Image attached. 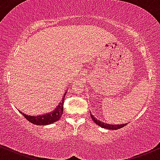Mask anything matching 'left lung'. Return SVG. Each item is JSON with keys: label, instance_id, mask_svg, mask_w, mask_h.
I'll return each mask as SVG.
<instances>
[{"label": "left lung", "instance_id": "1", "mask_svg": "<svg viewBox=\"0 0 160 160\" xmlns=\"http://www.w3.org/2000/svg\"><path fill=\"white\" fill-rule=\"evenodd\" d=\"M92 120L95 122V123L98 126H101L102 128H106V129H110V130H117L119 129V128H121L124 127L125 126H126L127 123H123V124H108L107 122H102V121L97 120V118H95L93 115L90 114Z\"/></svg>", "mask_w": 160, "mask_h": 160}]
</instances>
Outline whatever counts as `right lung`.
<instances>
[{
  "mask_svg": "<svg viewBox=\"0 0 160 160\" xmlns=\"http://www.w3.org/2000/svg\"><path fill=\"white\" fill-rule=\"evenodd\" d=\"M67 93V90L65 92L61 102L58 103V105L56 106V108L55 109H53V111L48 112V113H42L40 115H28L26 113H22V111H19L23 115V117L25 118H26L27 120H28L29 122H32V123L34 125H38V126H47V125L52 124L53 122H56L61 118L63 113V103L64 100H65V96Z\"/></svg>",
  "mask_w": 160,
  "mask_h": 160,
  "instance_id": "1",
  "label": "right lung"
}]
</instances>
